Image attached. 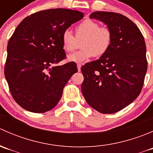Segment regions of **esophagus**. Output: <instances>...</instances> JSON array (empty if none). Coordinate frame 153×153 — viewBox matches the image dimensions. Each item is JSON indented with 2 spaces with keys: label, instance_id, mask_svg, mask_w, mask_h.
Segmentation results:
<instances>
[{
  "label": "esophagus",
  "instance_id": "esophagus-1",
  "mask_svg": "<svg viewBox=\"0 0 153 153\" xmlns=\"http://www.w3.org/2000/svg\"><path fill=\"white\" fill-rule=\"evenodd\" d=\"M77 67H78V70L80 72V71H81V64H77Z\"/></svg>",
  "mask_w": 153,
  "mask_h": 153
}]
</instances>
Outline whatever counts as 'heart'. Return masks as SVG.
I'll return each instance as SVG.
<instances>
[{"label": "heart", "mask_w": 153, "mask_h": 153, "mask_svg": "<svg viewBox=\"0 0 153 153\" xmlns=\"http://www.w3.org/2000/svg\"><path fill=\"white\" fill-rule=\"evenodd\" d=\"M82 49L68 56L72 62H86L94 55L100 57L109 49L112 42V32L105 27L92 20L86 19L75 27V38L69 30L62 35V45L67 52H72L77 46V41H81Z\"/></svg>", "instance_id": "b5f03b06"}]
</instances>
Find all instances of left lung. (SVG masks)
I'll return each mask as SVG.
<instances>
[{"label": "left lung", "instance_id": "1", "mask_svg": "<svg viewBox=\"0 0 153 153\" xmlns=\"http://www.w3.org/2000/svg\"><path fill=\"white\" fill-rule=\"evenodd\" d=\"M89 18L107 26L112 42L99 59L81 67V90L94 109L115 113L133 102L142 89L147 69L144 38L138 27L121 14L95 12Z\"/></svg>", "mask_w": 153, "mask_h": 153}]
</instances>
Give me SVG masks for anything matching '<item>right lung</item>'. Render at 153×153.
Returning <instances> with one entry per match:
<instances>
[{"instance_id": "add662e5", "label": "right lung", "mask_w": 153, "mask_h": 153, "mask_svg": "<svg viewBox=\"0 0 153 153\" xmlns=\"http://www.w3.org/2000/svg\"><path fill=\"white\" fill-rule=\"evenodd\" d=\"M84 13L67 9L40 11L24 18L8 42L4 74L12 97L35 113L51 110L59 102L76 64L64 59L62 35Z\"/></svg>"}]
</instances>
